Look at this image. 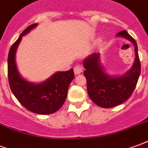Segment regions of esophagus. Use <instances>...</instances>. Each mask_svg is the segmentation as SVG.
<instances>
[{
    "label": "esophagus",
    "mask_w": 148,
    "mask_h": 148,
    "mask_svg": "<svg viewBox=\"0 0 148 148\" xmlns=\"http://www.w3.org/2000/svg\"><path fill=\"white\" fill-rule=\"evenodd\" d=\"M82 72H83V68H82L81 64H76L74 67V73H75V75H79Z\"/></svg>",
    "instance_id": "34e87169"
}]
</instances>
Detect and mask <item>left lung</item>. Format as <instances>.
Listing matches in <instances>:
<instances>
[{
    "label": "left lung",
    "instance_id": "1",
    "mask_svg": "<svg viewBox=\"0 0 148 148\" xmlns=\"http://www.w3.org/2000/svg\"><path fill=\"white\" fill-rule=\"evenodd\" d=\"M130 41L135 49L134 63L131 69L121 75H110L100 62V53H93L84 61V75L87 79V93L97 106L111 108L127 101L136 86L140 75V62L136 42L126 31L117 34Z\"/></svg>",
    "mask_w": 148,
    "mask_h": 148
}]
</instances>
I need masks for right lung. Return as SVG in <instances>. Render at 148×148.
<instances>
[{"mask_svg": "<svg viewBox=\"0 0 148 148\" xmlns=\"http://www.w3.org/2000/svg\"><path fill=\"white\" fill-rule=\"evenodd\" d=\"M34 23L26 28L11 46L8 57V76L12 92L21 105L34 114H51L61 108L67 98L68 89L74 78L73 69L65 72H57L38 84L31 83L19 74L16 53L19 44L24 36L37 27Z\"/></svg>", "mask_w": 148, "mask_h": 148, "instance_id": "add662e5", "label": "right lung"}]
</instances>
